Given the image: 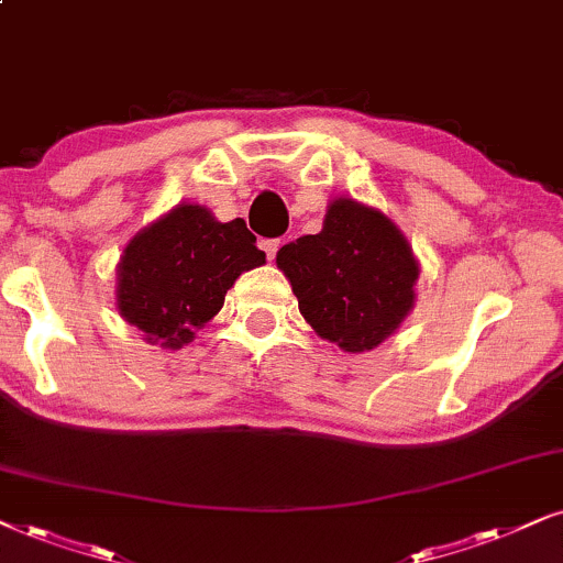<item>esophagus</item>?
I'll use <instances>...</instances> for the list:
<instances>
[{
	"instance_id": "esophagus-1",
	"label": "esophagus",
	"mask_w": 563,
	"mask_h": 563,
	"mask_svg": "<svg viewBox=\"0 0 563 563\" xmlns=\"http://www.w3.org/2000/svg\"><path fill=\"white\" fill-rule=\"evenodd\" d=\"M262 252L267 254V260L273 262L275 260V254H277V249H280V239H262Z\"/></svg>"
}]
</instances>
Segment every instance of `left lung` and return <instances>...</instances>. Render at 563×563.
<instances>
[{
    "mask_svg": "<svg viewBox=\"0 0 563 563\" xmlns=\"http://www.w3.org/2000/svg\"><path fill=\"white\" fill-rule=\"evenodd\" d=\"M298 309L319 338L347 353L372 351L412 306L418 262L379 210L334 199L324 229L277 252Z\"/></svg>",
    "mask_w": 563,
    "mask_h": 563,
    "instance_id": "8db88e82",
    "label": "left lung"
}]
</instances>
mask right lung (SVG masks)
<instances>
[{
	"mask_svg": "<svg viewBox=\"0 0 563 563\" xmlns=\"http://www.w3.org/2000/svg\"><path fill=\"white\" fill-rule=\"evenodd\" d=\"M241 218L218 223L199 205H179L137 233L119 262V311L147 343L181 347L218 314L246 269L265 265Z\"/></svg>",
	"mask_w": 563,
	"mask_h": 563,
	"instance_id": "obj_1",
	"label": "right lung"
}]
</instances>
